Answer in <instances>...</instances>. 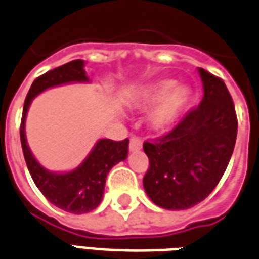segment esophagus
<instances>
[{"mask_svg":"<svg viewBox=\"0 0 259 259\" xmlns=\"http://www.w3.org/2000/svg\"><path fill=\"white\" fill-rule=\"evenodd\" d=\"M143 146V142L140 137L137 136H132L130 137V143H129V150L130 151H139Z\"/></svg>","mask_w":259,"mask_h":259,"instance_id":"esophagus-1","label":"esophagus"}]
</instances>
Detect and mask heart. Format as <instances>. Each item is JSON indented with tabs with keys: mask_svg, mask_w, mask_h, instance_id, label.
Returning <instances> with one entry per match:
<instances>
[{
	"mask_svg": "<svg viewBox=\"0 0 259 259\" xmlns=\"http://www.w3.org/2000/svg\"><path fill=\"white\" fill-rule=\"evenodd\" d=\"M188 99L189 91L186 87H175L174 81L164 79L136 91L130 98V105L137 109H147L157 104L151 112L150 123L157 132H167L174 126Z\"/></svg>",
	"mask_w": 259,
	"mask_h": 259,
	"instance_id": "obj_1",
	"label": "heart"
}]
</instances>
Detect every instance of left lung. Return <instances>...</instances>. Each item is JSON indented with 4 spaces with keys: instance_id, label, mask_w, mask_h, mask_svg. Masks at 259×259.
<instances>
[{
    "instance_id": "left-lung-1",
    "label": "left lung",
    "mask_w": 259,
    "mask_h": 259,
    "mask_svg": "<svg viewBox=\"0 0 259 259\" xmlns=\"http://www.w3.org/2000/svg\"><path fill=\"white\" fill-rule=\"evenodd\" d=\"M203 99L169 133L143 150L150 167L144 191L155 205L184 210L206 199L222 180L234 150L237 116L227 87L216 75L199 68Z\"/></svg>"
}]
</instances>
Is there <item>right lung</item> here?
Wrapping results in <instances>:
<instances>
[{
	"label": "right lung",
	"mask_w": 259,
	"mask_h": 259,
	"mask_svg": "<svg viewBox=\"0 0 259 259\" xmlns=\"http://www.w3.org/2000/svg\"><path fill=\"white\" fill-rule=\"evenodd\" d=\"M84 61L73 60L53 68L33 81L23 105L21 122V143L26 165L32 180L45 198L54 206L68 213L82 214L92 211L102 202L105 181L113 165L126 160L129 151V139L115 142L101 139L97 142L85 160L70 172H52L37 162L26 142L25 120L32 99L40 92L68 82H87Z\"/></svg>",
	"instance_id": "1"
}]
</instances>
